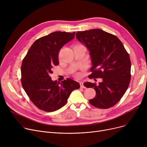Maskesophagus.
Wrapping results in <instances>:
<instances>
[{"label": "esophagus", "mask_w": 147, "mask_h": 147, "mask_svg": "<svg viewBox=\"0 0 147 147\" xmlns=\"http://www.w3.org/2000/svg\"><path fill=\"white\" fill-rule=\"evenodd\" d=\"M80 88H86V87L84 86L83 82H80Z\"/></svg>", "instance_id": "1"}]
</instances>
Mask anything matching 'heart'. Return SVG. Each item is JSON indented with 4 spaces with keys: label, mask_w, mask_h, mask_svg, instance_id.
<instances>
[{
    "label": "heart",
    "mask_w": 147,
    "mask_h": 147,
    "mask_svg": "<svg viewBox=\"0 0 147 147\" xmlns=\"http://www.w3.org/2000/svg\"><path fill=\"white\" fill-rule=\"evenodd\" d=\"M76 76H77V77H79V76H80V75H79V74H78L76 75Z\"/></svg>",
    "instance_id": "heart-1"
}]
</instances>
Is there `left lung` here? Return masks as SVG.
I'll return each mask as SVG.
<instances>
[{
	"instance_id": "left-lung-1",
	"label": "left lung",
	"mask_w": 147,
	"mask_h": 147,
	"mask_svg": "<svg viewBox=\"0 0 147 147\" xmlns=\"http://www.w3.org/2000/svg\"><path fill=\"white\" fill-rule=\"evenodd\" d=\"M76 38L89 52L92 74L89 78H101L98 85L84 83L94 88L96 96L89 103L99 109L116 104L125 94L130 81L131 63L128 53L119 38L101 29L78 32Z\"/></svg>"
}]
</instances>
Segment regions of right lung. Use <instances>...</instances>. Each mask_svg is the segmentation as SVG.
I'll list each match as a JSON object with an SVG mask.
<instances>
[{
  "label": "right lung",
  "instance_id": "right-lung-1",
  "mask_svg": "<svg viewBox=\"0 0 147 147\" xmlns=\"http://www.w3.org/2000/svg\"><path fill=\"white\" fill-rule=\"evenodd\" d=\"M75 32H53L36 40L22 61L21 83L32 102L47 112L55 111L67 102L71 92L80 84L71 79L61 83L53 81L51 74L59 64L58 55L63 46L72 40Z\"/></svg>",
  "mask_w": 147,
  "mask_h": 147
}]
</instances>
